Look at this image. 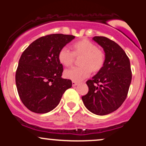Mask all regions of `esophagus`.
<instances>
[{"label":"esophagus","instance_id":"1","mask_svg":"<svg viewBox=\"0 0 146 146\" xmlns=\"http://www.w3.org/2000/svg\"><path fill=\"white\" fill-rule=\"evenodd\" d=\"M78 82H75V81H73L72 82V85H73V86H76V85H78Z\"/></svg>","mask_w":146,"mask_h":146}]
</instances>
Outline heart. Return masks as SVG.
<instances>
[{"label":"heart","instance_id":"1","mask_svg":"<svg viewBox=\"0 0 146 146\" xmlns=\"http://www.w3.org/2000/svg\"><path fill=\"white\" fill-rule=\"evenodd\" d=\"M73 51L68 46H63L58 53L60 63L66 66L73 64L75 56H81L80 64L73 66L64 71L65 78L75 82H80L88 78L91 74L92 69L98 71L103 66L104 55L97 46L88 40H82L73 44Z\"/></svg>","mask_w":146,"mask_h":146}]
</instances>
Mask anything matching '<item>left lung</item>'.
<instances>
[{"instance_id": "obj_1", "label": "left lung", "mask_w": 146, "mask_h": 146, "mask_svg": "<svg viewBox=\"0 0 146 146\" xmlns=\"http://www.w3.org/2000/svg\"><path fill=\"white\" fill-rule=\"evenodd\" d=\"M93 40L103 48V66L86 82L88 92L82 97L84 104L91 113L106 115L118 109L126 98L132 80L130 60L116 42L103 36Z\"/></svg>"}]
</instances>
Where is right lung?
Instances as JSON below:
<instances>
[{"label":"right lung","instance_id":"1","mask_svg":"<svg viewBox=\"0 0 146 146\" xmlns=\"http://www.w3.org/2000/svg\"><path fill=\"white\" fill-rule=\"evenodd\" d=\"M75 38L60 33L33 41L18 62L16 84L22 102L36 113H46L58 105L71 80L62 78L63 66L58 59L60 48Z\"/></svg>","mask_w":146,"mask_h":146}]
</instances>
